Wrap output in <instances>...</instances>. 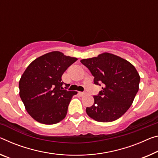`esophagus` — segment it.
Segmentation results:
<instances>
[{
  "mask_svg": "<svg viewBox=\"0 0 158 158\" xmlns=\"http://www.w3.org/2000/svg\"><path fill=\"white\" fill-rule=\"evenodd\" d=\"M79 96H85V95H86V93L79 91Z\"/></svg>",
  "mask_w": 158,
  "mask_h": 158,
  "instance_id": "obj_1",
  "label": "esophagus"
}]
</instances>
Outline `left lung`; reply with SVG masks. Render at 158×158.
I'll return each instance as SVG.
<instances>
[{
  "label": "left lung",
  "mask_w": 158,
  "mask_h": 158,
  "mask_svg": "<svg viewBox=\"0 0 158 158\" xmlns=\"http://www.w3.org/2000/svg\"><path fill=\"white\" fill-rule=\"evenodd\" d=\"M80 62L91 72L94 84L102 82L104 86L99 94L94 96L93 106L86 107L87 114L100 122L119 119L131 107L139 91L140 76L135 67L109 52Z\"/></svg>",
  "instance_id": "1"
}]
</instances>
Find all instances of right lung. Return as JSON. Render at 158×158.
I'll return each mask as SVG.
<instances>
[{
    "label": "right lung",
    "mask_w": 158,
    "mask_h": 158,
    "mask_svg": "<svg viewBox=\"0 0 158 158\" xmlns=\"http://www.w3.org/2000/svg\"><path fill=\"white\" fill-rule=\"evenodd\" d=\"M77 60L60 51L50 52L35 59L22 74L19 96L27 112L39 123L57 124L66 117L77 91L64 90L62 76Z\"/></svg>",
    "instance_id": "obj_1"
}]
</instances>
